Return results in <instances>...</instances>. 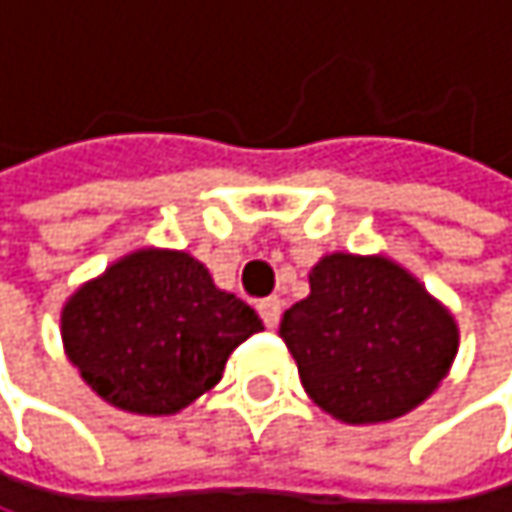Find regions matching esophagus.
Listing matches in <instances>:
<instances>
[{
	"label": "esophagus",
	"mask_w": 512,
	"mask_h": 512,
	"mask_svg": "<svg viewBox=\"0 0 512 512\" xmlns=\"http://www.w3.org/2000/svg\"><path fill=\"white\" fill-rule=\"evenodd\" d=\"M258 312H261L264 324H267L270 330H276V327H279V321H282V300H279V297L261 300V303H258Z\"/></svg>",
	"instance_id": "esophagus-1"
}]
</instances>
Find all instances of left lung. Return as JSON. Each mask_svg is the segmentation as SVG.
Here are the masks:
<instances>
[{
  "label": "left lung",
  "mask_w": 512,
  "mask_h": 512,
  "mask_svg": "<svg viewBox=\"0 0 512 512\" xmlns=\"http://www.w3.org/2000/svg\"><path fill=\"white\" fill-rule=\"evenodd\" d=\"M312 294L279 327L315 405L342 423H387L426 402L447 378L459 327L399 264L381 254H327Z\"/></svg>",
  "instance_id": "8db88e82"
}]
</instances>
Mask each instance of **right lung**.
I'll use <instances>...</instances> for the list:
<instances>
[{
    "instance_id": "right-lung-1",
    "label": "right lung",
    "mask_w": 512,
    "mask_h": 512,
    "mask_svg": "<svg viewBox=\"0 0 512 512\" xmlns=\"http://www.w3.org/2000/svg\"><path fill=\"white\" fill-rule=\"evenodd\" d=\"M264 324L218 291L185 251L140 248L86 282L62 309V342L80 378L113 408L176 414L221 381L236 345Z\"/></svg>"
}]
</instances>
